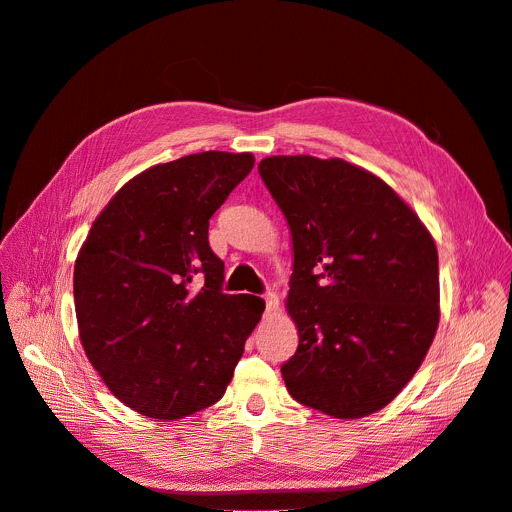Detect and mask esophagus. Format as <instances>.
I'll use <instances>...</instances> for the list:
<instances>
[{"label": "esophagus", "instance_id": "1", "mask_svg": "<svg viewBox=\"0 0 512 512\" xmlns=\"http://www.w3.org/2000/svg\"><path fill=\"white\" fill-rule=\"evenodd\" d=\"M265 317H272V315H276V311H278V305H280V301H278V294L276 292H265Z\"/></svg>", "mask_w": 512, "mask_h": 512}]
</instances>
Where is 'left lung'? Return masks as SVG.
<instances>
[{
    "label": "left lung",
    "mask_w": 512,
    "mask_h": 512,
    "mask_svg": "<svg viewBox=\"0 0 512 512\" xmlns=\"http://www.w3.org/2000/svg\"><path fill=\"white\" fill-rule=\"evenodd\" d=\"M259 174L292 234L290 396L336 419L384 409L438 330L432 234L382 178L344 159L274 155Z\"/></svg>",
    "instance_id": "8db88e82"
}]
</instances>
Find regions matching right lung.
<instances>
[{
  "label": "right lung",
  "mask_w": 512,
  "mask_h": 512,
  "mask_svg": "<svg viewBox=\"0 0 512 512\" xmlns=\"http://www.w3.org/2000/svg\"><path fill=\"white\" fill-rule=\"evenodd\" d=\"M251 153L203 151L128 180L74 263L80 344L110 392L151 419L218 402L265 303L226 294L209 218L253 170Z\"/></svg>",
  "instance_id": "right-lung-1"
}]
</instances>
